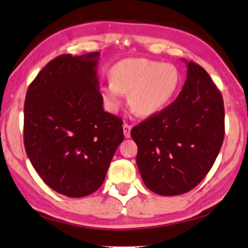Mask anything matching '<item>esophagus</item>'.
Listing matches in <instances>:
<instances>
[{
    "label": "esophagus",
    "instance_id": "1",
    "mask_svg": "<svg viewBox=\"0 0 248 248\" xmlns=\"http://www.w3.org/2000/svg\"><path fill=\"white\" fill-rule=\"evenodd\" d=\"M123 128H124V137H125V138H129V137H130L131 125H129V124H124L123 125Z\"/></svg>",
    "mask_w": 248,
    "mask_h": 248
}]
</instances>
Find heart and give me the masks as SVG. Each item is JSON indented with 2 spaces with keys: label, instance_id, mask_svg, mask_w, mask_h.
Here are the masks:
<instances>
[{
  "label": "heart",
  "instance_id": "obj_1",
  "mask_svg": "<svg viewBox=\"0 0 248 248\" xmlns=\"http://www.w3.org/2000/svg\"><path fill=\"white\" fill-rule=\"evenodd\" d=\"M111 81L101 94L111 110L120 106L123 93H128L129 106L140 117L158 113L175 96L181 84L176 66L146 58L124 59L111 68Z\"/></svg>",
  "mask_w": 248,
  "mask_h": 248
}]
</instances>
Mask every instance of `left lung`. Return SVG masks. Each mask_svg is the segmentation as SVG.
<instances>
[{
    "label": "left lung",
    "mask_w": 248,
    "mask_h": 248,
    "mask_svg": "<svg viewBox=\"0 0 248 248\" xmlns=\"http://www.w3.org/2000/svg\"><path fill=\"white\" fill-rule=\"evenodd\" d=\"M183 62L186 79L177 99L131 129L141 179L160 195L183 194L197 186L214 165L224 141L220 92L200 65Z\"/></svg>",
    "instance_id": "1"
}]
</instances>
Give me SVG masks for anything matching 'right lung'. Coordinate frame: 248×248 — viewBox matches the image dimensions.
I'll return each instance as SVG.
<instances>
[{
  "label": "right lung",
  "mask_w": 248,
  "mask_h": 248,
  "mask_svg": "<svg viewBox=\"0 0 248 248\" xmlns=\"http://www.w3.org/2000/svg\"><path fill=\"white\" fill-rule=\"evenodd\" d=\"M100 53L62 55L39 72L24 102V147L48 186L82 198L102 186L123 121L103 110Z\"/></svg>",
  "instance_id": "obj_1"
}]
</instances>
